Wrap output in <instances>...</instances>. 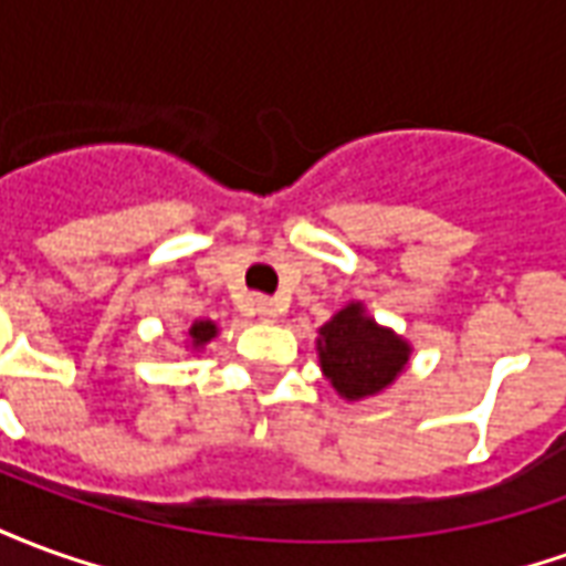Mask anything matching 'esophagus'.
<instances>
[{
	"label": "esophagus",
	"mask_w": 566,
	"mask_h": 566,
	"mask_svg": "<svg viewBox=\"0 0 566 566\" xmlns=\"http://www.w3.org/2000/svg\"><path fill=\"white\" fill-rule=\"evenodd\" d=\"M254 312H258V318L275 321L282 308H279V303H275V300H270V296H254Z\"/></svg>",
	"instance_id": "obj_1"
}]
</instances>
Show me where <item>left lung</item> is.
<instances>
[{"mask_svg": "<svg viewBox=\"0 0 566 566\" xmlns=\"http://www.w3.org/2000/svg\"><path fill=\"white\" fill-rule=\"evenodd\" d=\"M318 357L333 388L348 400H360L388 388L403 373L409 345L373 318H364L360 303H352L321 327Z\"/></svg>", "mask_w": 566, "mask_h": 566, "instance_id": "8db88e82", "label": "left lung"}]
</instances>
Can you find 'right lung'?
Listing matches in <instances>:
<instances>
[{
  "label": "right lung",
  "mask_w": 566,
  "mask_h": 566,
  "mask_svg": "<svg viewBox=\"0 0 566 566\" xmlns=\"http://www.w3.org/2000/svg\"><path fill=\"white\" fill-rule=\"evenodd\" d=\"M214 333H218V327H214L211 321H197V324L190 327V339H193V345H197V348H199V345L209 343Z\"/></svg>",
  "instance_id": "1"
}]
</instances>
